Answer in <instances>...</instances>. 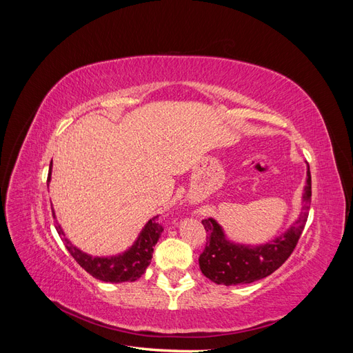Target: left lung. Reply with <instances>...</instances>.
I'll return each mask as SVG.
<instances>
[{"label":"left lung","mask_w":353,"mask_h":353,"mask_svg":"<svg viewBox=\"0 0 353 353\" xmlns=\"http://www.w3.org/2000/svg\"><path fill=\"white\" fill-rule=\"evenodd\" d=\"M311 170L307 166V178L303 193V210L301 216L283 236L262 245L236 244L225 239L219 223L215 219H203L206 245L200 254L199 265L203 275L216 284L237 285L249 284L271 275L288 259L302 236L307 221V210L312 196Z\"/></svg>","instance_id":"8db88e82"}]
</instances>
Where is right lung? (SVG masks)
Here are the masks:
<instances>
[{
  "mask_svg": "<svg viewBox=\"0 0 353 353\" xmlns=\"http://www.w3.org/2000/svg\"><path fill=\"white\" fill-rule=\"evenodd\" d=\"M51 178V165L47 184ZM52 216L56 218L54 210ZM157 218V216H156ZM156 218H152L145 223L141 234L138 236L137 241L132 244L130 250H126L122 254L112 256V258H92V256L81 252L79 249L65 237L59 222L56 221V230L61 241L65 243L66 249L72 254V258L77 261L82 268L87 271L94 279L105 283H125V281H135L145 272L147 266L150 265L153 258V248L156 245L160 234L163 231V227L156 222Z\"/></svg>",
  "mask_w": 353,
  "mask_h": 353,
  "instance_id": "1",
  "label": "right lung"
}]
</instances>
